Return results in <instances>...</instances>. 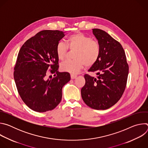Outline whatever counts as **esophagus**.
I'll use <instances>...</instances> for the list:
<instances>
[{
	"instance_id": "obj_1",
	"label": "esophagus",
	"mask_w": 148,
	"mask_h": 148,
	"mask_svg": "<svg viewBox=\"0 0 148 148\" xmlns=\"http://www.w3.org/2000/svg\"><path fill=\"white\" fill-rule=\"evenodd\" d=\"M77 76L76 75H74V74H71V78L72 79H75V78H76V77H77Z\"/></svg>"
}]
</instances>
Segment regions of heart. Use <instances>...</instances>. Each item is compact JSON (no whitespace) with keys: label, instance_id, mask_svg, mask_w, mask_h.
Masks as SVG:
<instances>
[{"label":"heart","instance_id":"obj_1","mask_svg":"<svg viewBox=\"0 0 148 148\" xmlns=\"http://www.w3.org/2000/svg\"><path fill=\"white\" fill-rule=\"evenodd\" d=\"M68 46L64 42L60 41L56 48V54L60 60L64 59L69 49L75 50L74 60H66L60 65L62 71L76 74L86 66L90 67L95 64L100 54V46L97 41L81 33L71 35L67 39Z\"/></svg>","mask_w":148,"mask_h":148}]
</instances>
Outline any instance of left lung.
Returning a JSON list of instances; mask_svg holds the SVG:
<instances>
[{
	"label": "left lung",
	"instance_id": "1",
	"mask_svg": "<svg viewBox=\"0 0 148 148\" xmlns=\"http://www.w3.org/2000/svg\"><path fill=\"white\" fill-rule=\"evenodd\" d=\"M100 46L98 61L89 70L97 77L84 75L81 97L88 107L99 110L112 107L121 98L127 82L129 66L121 45L105 31L93 29Z\"/></svg>",
	"mask_w": 148,
	"mask_h": 148
}]
</instances>
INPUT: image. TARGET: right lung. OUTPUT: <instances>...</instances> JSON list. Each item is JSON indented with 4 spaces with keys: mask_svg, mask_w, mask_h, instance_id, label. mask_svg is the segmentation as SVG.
<instances>
[{
    "mask_svg": "<svg viewBox=\"0 0 148 148\" xmlns=\"http://www.w3.org/2000/svg\"><path fill=\"white\" fill-rule=\"evenodd\" d=\"M64 33L43 30L27 40L18 52L14 68L18 92L31 110L44 112L54 109L61 101L62 88L70 80L69 73H60L56 48ZM55 77L47 79L48 70Z\"/></svg>",
    "mask_w": 148,
    "mask_h": 148,
    "instance_id": "right-lung-1",
    "label": "right lung"
}]
</instances>
